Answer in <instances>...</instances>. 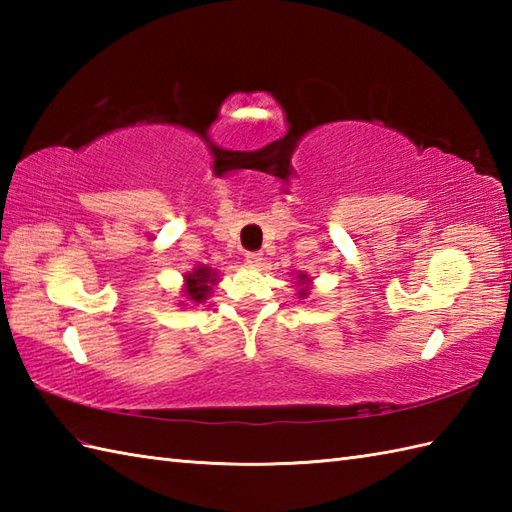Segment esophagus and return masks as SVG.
<instances>
[{
	"mask_svg": "<svg viewBox=\"0 0 512 512\" xmlns=\"http://www.w3.org/2000/svg\"><path fill=\"white\" fill-rule=\"evenodd\" d=\"M244 259H246L248 266H259V264H262L264 257H262V253H259V250H248Z\"/></svg>",
	"mask_w": 512,
	"mask_h": 512,
	"instance_id": "esophagus-1",
	"label": "esophagus"
}]
</instances>
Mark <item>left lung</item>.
<instances>
[{
  "instance_id": "obj_1",
  "label": "left lung",
  "mask_w": 512,
  "mask_h": 512,
  "mask_svg": "<svg viewBox=\"0 0 512 512\" xmlns=\"http://www.w3.org/2000/svg\"><path fill=\"white\" fill-rule=\"evenodd\" d=\"M301 279H306V275H301ZM303 284H306V281H303ZM303 295H308V292L303 290V292H301V297H303Z\"/></svg>"
}]
</instances>
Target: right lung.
I'll return each mask as SVG.
<instances>
[{"label":"right lung","instance_id":"obj_1","mask_svg":"<svg viewBox=\"0 0 512 512\" xmlns=\"http://www.w3.org/2000/svg\"><path fill=\"white\" fill-rule=\"evenodd\" d=\"M215 284V273H211V268H195V273L187 277V295L191 301L200 303L206 299V295L211 292V286Z\"/></svg>","mask_w":512,"mask_h":512}]
</instances>
